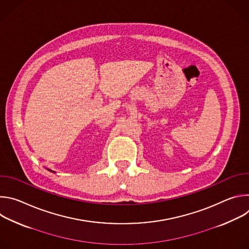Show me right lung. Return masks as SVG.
<instances>
[{"label":"right lung","mask_w":249,"mask_h":249,"mask_svg":"<svg viewBox=\"0 0 249 249\" xmlns=\"http://www.w3.org/2000/svg\"><path fill=\"white\" fill-rule=\"evenodd\" d=\"M50 170V169H49ZM50 171H52V170H50ZM52 172H54V171H52Z\"/></svg>","instance_id":"1"}]
</instances>
